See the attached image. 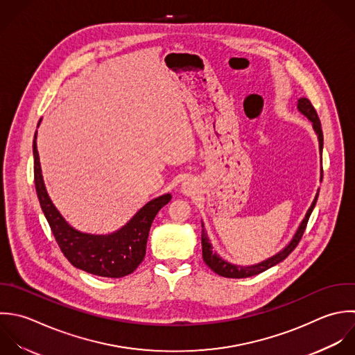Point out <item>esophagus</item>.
Wrapping results in <instances>:
<instances>
[{
  "mask_svg": "<svg viewBox=\"0 0 355 355\" xmlns=\"http://www.w3.org/2000/svg\"><path fill=\"white\" fill-rule=\"evenodd\" d=\"M182 191H184V193H187V195H189L191 193V184L189 182H184V185H182Z\"/></svg>",
  "mask_w": 355,
  "mask_h": 355,
  "instance_id": "34e87169",
  "label": "esophagus"
}]
</instances>
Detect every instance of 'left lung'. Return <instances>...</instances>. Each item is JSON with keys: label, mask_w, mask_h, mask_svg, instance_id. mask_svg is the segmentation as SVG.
Here are the masks:
<instances>
[{"label": "left lung", "mask_w": 355, "mask_h": 355, "mask_svg": "<svg viewBox=\"0 0 355 355\" xmlns=\"http://www.w3.org/2000/svg\"><path fill=\"white\" fill-rule=\"evenodd\" d=\"M297 109L313 123V127L318 135V141H320V150L322 152V148H324V134H322V127H321V121H320V117L317 114V110L315 107L313 106V103L307 99V98H300L299 102H297ZM321 181H322V175H321ZM318 200V193L315 195V199L311 205V207L309 209L304 220L302 221L300 227L297 228L293 239L291 241V243L284 249L281 250L278 254L272 256L271 259L260 263V264H256V266H249V267H242V266H234L225 260H223L220 256H217V253H213V248H211V243L209 242V238H207V234L205 231V225L202 223V253H203V261L218 275L221 277H225V278H249V277H253V275H257V274H261L264 271H267L268 268L277 266L278 263L284 261L295 249L296 246L299 245L304 231H306V227H307V223H309V218L315 207V203Z\"/></svg>", "instance_id": "1"}]
</instances>
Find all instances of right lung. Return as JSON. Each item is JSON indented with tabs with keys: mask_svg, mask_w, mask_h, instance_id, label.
Returning <instances> with one entry per match:
<instances>
[{
	"mask_svg": "<svg viewBox=\"0 0 355 355\" xmlns=\"http://www.w3.org/2000/svg\"><path fill=\"white\" fill-rule=\"evenodd\" d=\"M35 135L33 141L35 192L63 256L76 268L98 277L121 278L134 272L145 257L150 225L157 211L171 200V195L166 193L148 202L121 230L110 235H89L76 231L64 221L46 193Z\"/></svg>",
	"mask_w": 355,
	"mask_h": 355,
	"instance_id": "right-lung-1",
	"label": "right lung"
}]
</instances>
